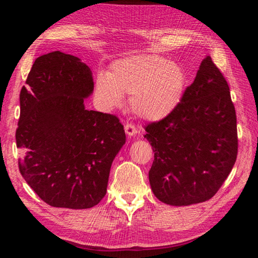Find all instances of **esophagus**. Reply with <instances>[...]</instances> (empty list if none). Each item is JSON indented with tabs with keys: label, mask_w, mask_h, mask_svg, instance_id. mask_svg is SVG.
<instances>
[{
	"label": "esophagus",
	"mask_w": 258,
	"mask_h": 258,
	"mask_svg": "<svg viewBox=\"0 0 258 258\" xmlns=\"http://www.w3.org/2000/svg\"><path fill=\"white\" fill-rule=\"evenodd\" d=\"M125 133L127 134V137L131 138V137H134V135H137L138 130L133 124H126L125 125Z\"/></svg>",
	"instance_id": "1"
}]
</instances>
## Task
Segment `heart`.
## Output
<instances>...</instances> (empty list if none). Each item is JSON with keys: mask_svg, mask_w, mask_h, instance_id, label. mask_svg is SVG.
<instances>
[{"mask_svg": "<svg viewBox=\"0 0 258 258\" xmlns=\"http://www.w3.org/2000/svg\"><path fill=\"white\" fill-rule=\"evenodd\" d=\"M186 75L177 63L160 55L137 54L113 64L107 74H100L95 90L108 109L119 107L124 94H131L130 104L138 117L160 120L168 116L183 98Z\"/></svg>", "mask_w": 258, "mask_h": 258, "instance_id": "b5f03b06", "label": "heart"}]
</instances>
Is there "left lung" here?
<instances>
[{
    "mask_svg": "<svg viewBox=\"0 0 258 258\" xmlns=\"http://www.w3.org/2000/svg\"><path fill=\"white\" fill-rule=\"evenodd\" d=\"M155 152L149 171L161 203L187 206L211 199L237 159V116L230 89L207 55L174 110L146 126Z\"/></svg>",
    "mask_w": 258,
    "mask_h": 258,
    "instance_id": "left-lung-1",
    "label": "left lung"
}]
</instances>
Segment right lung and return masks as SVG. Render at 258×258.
<instances>
[{
  "mask_svg": "<svg viewBox=\"0 0 258 258\" xmlns=\"http://www.w3.org/2000/svg\"><path fill=\"white\" fill-rule=\"evenodd\" d=\"M92 72L77 56H38L20 91L19 171L53 207L91 208L106 196L111 164L125 145L124 126L110 113L87 110Z\"/></svg>",
  "mask_w": 258,
  "mask_h": 258,
  "instance_id": "obj_1",
  "label": "right lung"
}]
</instances>
